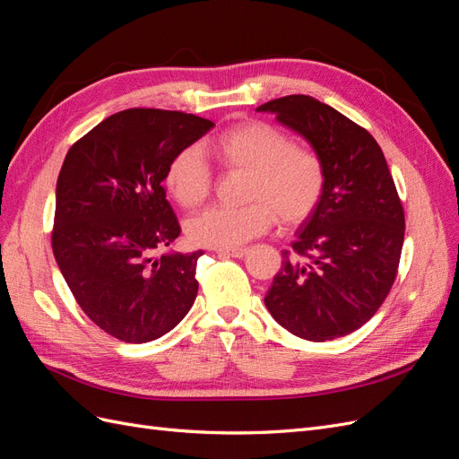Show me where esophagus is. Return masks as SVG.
I'll return each instance as SVG.
<instances>
[{
    "instance_id": "34e87169",
    "label": "esophagus",
    "mask_w": 459,
    "mask_h": 459,
    "mask_svg": "<svg viewBox=\"0 0 459 459\" xmlns=\"http://www.w3.org/2000/svg\"><path fill=\"white\" fill-rule=\"evenodd\" d=\"M218 256H231V258H243L248 251L247 248H218Z\"/></svg>"
}]
</instances>
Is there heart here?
Instances as JSON below:
<instances>
[{"instance_id": "b5f03b06", "label": "heart", "mask_w": 459, "mask_h": 459, "mask_svg": "<svg viewBox=\"0 0 459 459\" xmlns=\"http://www.w3.org/2000/svg\"><path fill=\"white\" fill-rule=\"evenodd\" d=\"M224 169L253 178L241 208L214 206L191 218L187 238L206 248H238L266 233L280 218L285 226L308 220L322 203L327 184L325 162L312 147L264 120H245L204 145ZM164 186L172 199L193 211L211 197L214 174L197 147L178 151L166 166Z\"/></svg>"}]
</instances>
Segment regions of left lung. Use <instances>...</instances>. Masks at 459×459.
I'll list each match as a JSON object with an SVG mask.
<instances>
[{"instance_id": "left-lung-1", "label": "left lung", "mask_w": 459, "mask_h": 459, "mask_svg": "<svg viewBox=\"0 0 459 459\" xmlns=\"http://www.w3.org/2000/svg\"><path fill=\"white\" fill-rule=\"evenodd\" d=\"M322 155L327 184L302 221L293 255L264 297L293 335L324 342L362 327L391 290L404 243V208L373 135L310 95L260 105Z\"/></svg>"}]
</instances>
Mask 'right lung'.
Wrapping results in <instances>:
<instances>
[{"mask_svg": "<svg viewBox=\"0 0 459 459\" xmlns=\"http://www.w3.org/2000/svg\"><path fill=\"white\" fill-rule=\"evenodd\" d=\"M212 126L182 110L126 108L66 152L53 255L80 308L115 339L155 341L195 302L203 253L157 255L182 231L162 182L176 152Z\"/></svg>", "mask_w": 459, "mask_h": 459, "instance_id": "1", "label": "right lung"}]
</instances>
